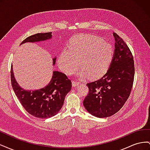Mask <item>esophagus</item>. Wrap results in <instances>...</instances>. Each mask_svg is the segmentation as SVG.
<instances>
[{
    "label": "esophagus",
    "mask_w": 150,
    "mask_h": 150,
    "mask_svg": "<svg viewBox=\"0 0 150 150\" xmlns=\"http://www.w3.org/2000/svg\"><path fill=\"white\" fill-rule=\"evenodd\" d=\"M72 86H78V84H80V82L79 81H72Z\"/></svg>",
    "instance_id": "esophagus-1"
}]
</instances>
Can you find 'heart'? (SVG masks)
I'll use <instances>...</instances> for the list:
<instances>
[{
  "label": "heart",
  "mask_w": 150,
  "mask_h": 150,
  "mask_svg": "<svg viewBox=\"0 0 150 150\" xmlns=\"http://www.w3.org/2000/svg\"><path fill=\"white\" fill-rule=\"evenodd\" d=\"M112 56L110 44L93 35L82 34L72 38L67 51L58 59L60 69L67 75L73 74L78 69L82 70L81 76H88L96 79L106 73Z\"/></svg>",
  "instance_id": "obj_1"
}]
</instances>
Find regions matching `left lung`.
Listing matches in <instances>:
<instances>
[{
  "mask_svg": "<svg viewBox=\"0 0 150 150\" xmlns=\"http://www.w3.org/2000/svg\"><path fill=\"white\" fill-rule=\"evenodd\" d=\"M115 49L110 68L101 79L87 83L89 93L83 101L92 115L107 117L123 106L132 89L134 66L133 56L126 42L116 33Z\"/></svg>",
  "mask_w": 150,
  "mask_h": 150,
  "instance_id": "1",
  "label": "left lung"
}]
</instances>
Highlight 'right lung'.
Returning a JSON list of instances; mask_svg holds the SVG:
<instances>
[{
	"mask_svg": "<svg viewBox=\"0 0 150 150\" xmlns=\"http://www.w3.org/2000/svg\"><path fill=\"white\" fill-rule=\"evenodd\" d=\"M51 33H38L27 38L25 42L44 41L51 39ZM56 58H53V65ZM12 88L25 110L30 115L39 118H49L56 115L64 104L66 94L71 90L72 83L67 76L59 71H53L52 79L44 88L37 90H25L18 84L13 75L12 64L11 69Z\"/></svg>",
	"mask_w": 150,
	"mask_h": 150,
	"instance_id": "right-lung-1",
	"label": "right lung"
}]
</instances>
